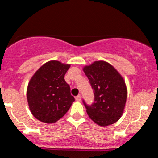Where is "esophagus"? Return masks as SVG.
Returning <instances> with one entry per match:
<instances>
[{"label":"esophagus","mask_w":158,"mask_h":158,"mask_svg":"<svg viewBox=\"0 0 158 158\" xmlns=\"http://www.w3.org/2000/svg\"><path fill=\"white\" fill-rule=\"evenodd\" d=\"M75 99H76V101H77V102H80V101H81V96L80 95L77 96V97H75Z\"/></svg>","instance_id":"obj_1"}]
</instances>
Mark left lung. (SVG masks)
<instances>
[{"label":"left lung","mask_w":158,"mask_h":158,"mask_svg":"<svg viewBox=\"0 0 158 158\" xmlns=\"http://www.w3.org/2000/svg\"><path fill=\"white\" fill-rule=\"evenodd\" d=\"M83 70L94 90L91 105L82 100L89 117L101 126L116 123L122 116L126 102L124 79L112 65L103 61H94Z\"/></svg>","instance_id":"obj_1"}]
</instances>
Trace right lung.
I'll return each instance as SVG.
<instances>
[{
    "label": "right lung",
    "mask_w": 158,
    "mask_h": 158,
    "mask_svg": "<svg viewBox=\"0 0 158 158\" xmlns=\"http://www.w3.org/2000/svg\"><path fill=\"white\" fill-rule=\"evenodd\" d=\"M70 64L58 61L45 63L35 72L27 87V97L32 115L39 120L53 123L68 112L75 99L64 75Z\"/></svg>",
    "instance_id": "add662e5"
}]
</instances>
